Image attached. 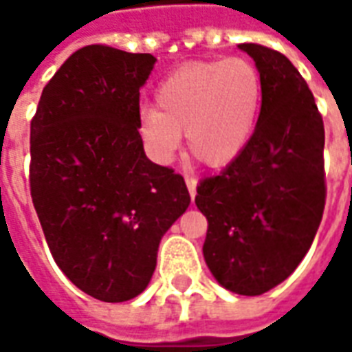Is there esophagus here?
Listing matches in <instances>:
<instances>
[{
    "label": "esophagus",
    "mask_w": 352,
    "mask_h": 352,
    "mask_svg": "<svg viewBox=\"0 0 352 352\" xmlns=\"http://www.w3.org/2000/svg\"><path fill=\"white\" fill-rule=\"evenodd\" d=\"M186 181V186H188V192H190V198H196V186H198V181L194 179V177H186L184 179Z\"/></svg>",
    "instance_id": "obj_1"
}]
</instances>
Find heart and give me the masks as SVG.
<instances>
[{"label": "heart", "mask_w": 352, "mask_h": 352, "mask_svg": "<svg viewBox=\"0 0 352 352\" xmlns=\"http://www.w3.org/2000/svg\"><path fill=\"white\" fill-rule=\"evenodd\" d=\"M156 109H145L139 133L156 160L168 162L186 135L188 153L209 168L228 166L251 139L262 77L249 58L234 56L181 65L162 80Z\"/></svg>", "instance_id": "heart-1"}]
</instances>
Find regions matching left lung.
<instances>
[{"label": "left lung", "instance_id": "8db88e82", "mask_svg": "<svg viewBox=\"0 0 352 352\" xmlns=\"http://www.w3.org/2000/svg\"><path fill=\"white\" fill-rule=\"evenodd\" d=\"M262 77V107L249 143L219 175L198 184L213 277L236 294L277 287L309 251L326 204L324 124L285 54L241 43Z\"/></svg>", "mask_w": 352, "mask_h": 352}]
</instances>
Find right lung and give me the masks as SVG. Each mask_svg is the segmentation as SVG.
Segmentation results:
<instances>
[{
    "label": "right lung",
    "instance_id": "obj_1",
    "mask_svg": "<svg viewBox=\"0 0 352 352\" xmlns=\"http://www.w3.org/2000/svg\"><path fill=\"white\" fill-rule=\"evenodd\" d=\"M153 54L88 45L43 88L32 118L30 190L52 258L75 287L126 302L153 277L162 236L190 194L146 158L139 88Z\"/></svg>",
    "mask_w": 352,
    "mask_h": 352
}]
</instances>
